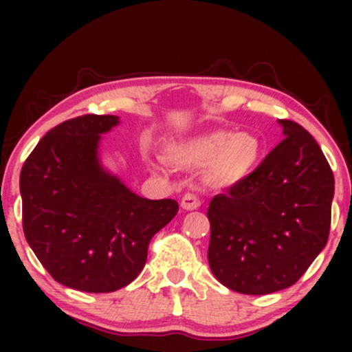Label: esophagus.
<instances>
[{
  "label": "esophagus",
  "mask_w": 352,
  "mask_h": 352,
  "mask_svg": "<svg viewBox=\"0 0 352 352\" xmlns=\"http://www.w3.org/2000/svg\"><path fill=\"white\" fill-rule=\"evenodd\" d=\"M180 205L184 210H197L200 207V200L199 197L193 195V193H185V195L182 197Z\"/></svg>",
  "instance_id": "esophagus-1"
}]
</instances>
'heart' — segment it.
I'll return each instance as SVG.
<instances>
[{
    "label": "heart",
    "instance_id": "obj_1",
    "mask_svg": "<svg viewBox=\"0 0 352 352\" xmlns=\"http://www.w3.org/2000/svg\"><path fill=\"white\" fill-rule=\"evenodd\" d=\"M261 144L248 132L210 131L195 135L172 148L184 164L200 167L208 164L210 179L220 184H235L253 170L260 159Z\"/></svg>",
    "mask_w": 352,
    "mask_h": 352
}]
</instances>
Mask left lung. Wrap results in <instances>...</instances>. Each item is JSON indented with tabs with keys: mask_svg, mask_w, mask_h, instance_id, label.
I'll return each instance as SVG.
<instances>
[{
	"mask_svg": "<svg viewBox=\"0 0 352 352\" xmlns=\"http://www.w3.org/2000/svg\"><path fill=\"white\" fill-rule=\"evenodd\" d=\"M281 140L227 193L210 201L208 263L227 288L270 294L305 274L328 243L334 175L313 135L280 119Z\"/></svg>",
	"mask_w": 352,
	"mask_h": 352,
	"instance_id": "left-lung-1",
	"label": "left lung"
}]
</instances>
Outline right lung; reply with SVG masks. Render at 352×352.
Instances as JSON below:
<instances>
[{
	"mask_svg": "<svg viewBox=\"0 0 352 352\" xmlns=\"http://www.w3.org/2000/svg\"><path fill=\"white\" fill-rule=\"evenodd\" d=\"M119 122L87 114L56 125L19 175L28 243L56 281L79 292L134 281L152 236L179 212L172 199L139 197L100 162V135Z\"/></svg>",
	"mask_w": 352,
	"mask_h": 352,
	"instance_id": "right-lung-1",
	"label": "right lung"
}]
</instances>
